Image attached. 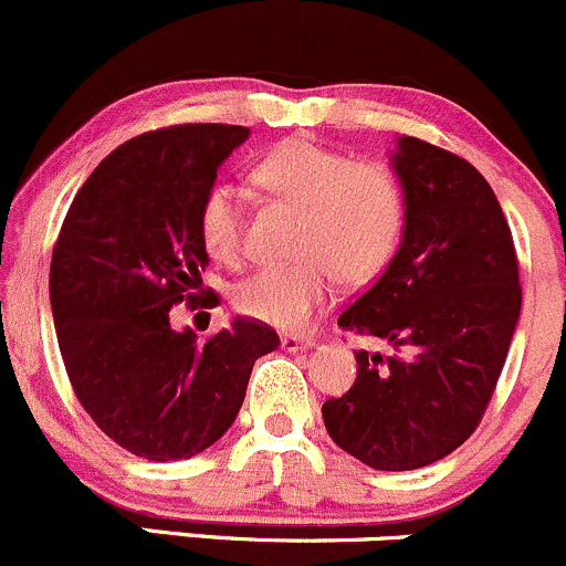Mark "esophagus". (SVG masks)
Masks as SVG:
<instances>
[{"label":"esophagus","instance_id":"obj_1","mask_svg":"<svg viewBox=\"0 0 566 566\" xmlns=\"http://www.w3.org/2000/svg\"><path fill=\"white\" fill-rule=\"evenodd\" d=\"M285 352H302V348L313 346V337L311 335H302V332H285L281 337Z\"/></svg>","mask_w":566,"mask_h":566}]
</instances>
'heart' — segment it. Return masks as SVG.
I'll return each mask as SVG.
<instances>
[{"label":"heart","instance_id":"1","mask_svg":"<svg viewBox=\"0 0 566 566\" xmlns=\"http://www.w3.org/2000/svg\"><path fill=\"white\" fill-rule=\"evenodd\" d=\"M253 182L275 201L300 207L289 264L264 266L237 289L244 316L296 326L324 300L335 275L363 283L395 253L406 220V190L378 160H352L313 138H289L253 166ZM244 209L229 185H212L198 207V234L220 264L244 253Z\"/></svg>","mask_w":566,"mask_h":566}]
</instances>
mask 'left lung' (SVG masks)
<instances>
[{"mask_svg":"<svg viewBox=\"0 0 566 566\" xmlns=\"http://www.w3.org/2000/svg\"><path fill=\"white\" fill-rule=\"evenodd\" d=\"M398 253L337 324L398 354L357 352V381L322 406L326 433L370 469L409 471L458 450L482 422L521 316L510 223L469 160L403 136Z\"/></svg>","mask_w":566,"mask_h":566,"instance_id":"1","label":"left lung"}]
</instances>
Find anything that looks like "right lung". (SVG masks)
I'll list each match as a JSON object with an SVG mask.
<instances>
[{
  "instance_id": "1",
  "label": "right lung",
  "mask_w": 566,
  "mask_h": 566,
  "mask_svg": "<svg viewBox=\"0 0 566 566\" xmlns=\"http://www.w3.org/2000/svg\"><path fill=\"white\" fill-rule=\"evenodd\" d=\"M242 125H171L116 147L70 203L51 255V311L73 392L97 428L147 460L193 458L240 413L253 363L281 346L234 318L207 340L174 305L214 307L198 207Z\"/></svg>"
}]
</instances>
